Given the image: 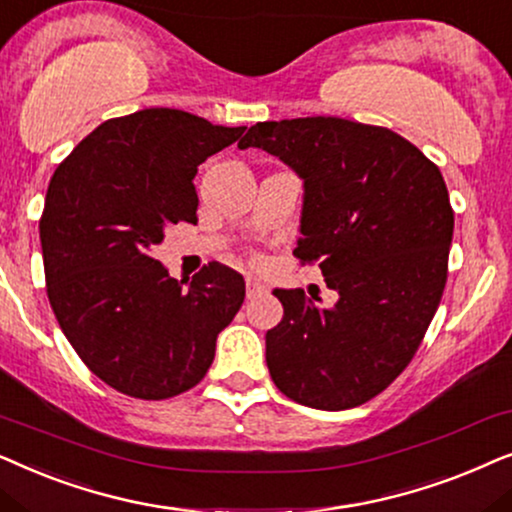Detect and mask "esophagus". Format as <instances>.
I'll use <instances>...</instances> for the list:
<instances>
[{"mask_svg":"<svg viewBox=\"0 0 512 512\" xmlns=\"http://www.w3.org/2000/svg\"><path fill=\"white\" fill-rule=\"evenodd\" d=\"M264 290H267V288H264V283L257 281V278H252V276L245 278V295H248V299L262 295Z\"/></svg>","mask_w":512,"mask_h":512,"instance_id":"esophagus-1","label":"esophagus"}]
</instances>
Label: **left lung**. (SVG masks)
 <instances>
[{
	"mask_svg": "<svg viewBox=\"0 0 512 512\" xmlns=\"http://www.w3.org/2000/svg\"><path fill=\"white\" fill-rule=\"evenodd\" d=\"M238 147L274 154L304 182L295 257L318 262L339 299L274 290L267 332L278 391L316 410H349L410 365L447 283L454 210L440 168L381 126L339 117L262 121Z\"/></svg>",
	"mask_w": 512,
	"mask_h": 512,
	"instance_id": "1",
	"label": "left lung"
}]
</instances>
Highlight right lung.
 Returning <instances> with one entry per match:
<instances>
[{
  "label": "right lung",
  "instance_id": "1",
  "mask_svg": "<svg viewBox=\"0 0 512 512\" xmlns=\"http://www.w3.org/2000/svg\"><path fill=\"white\" fill-rule=\"evenodd\" d=\"M243 131L182 109H140L100 124L51 177L39 222L51 309L88 370L121 393L189 391L241 309L234 269L210 262L177 281L154 250L166 229L196 222V170Z\"/></svg>",
  "mask_w": 512,
  "mask_h": 512
}]
</instances>
